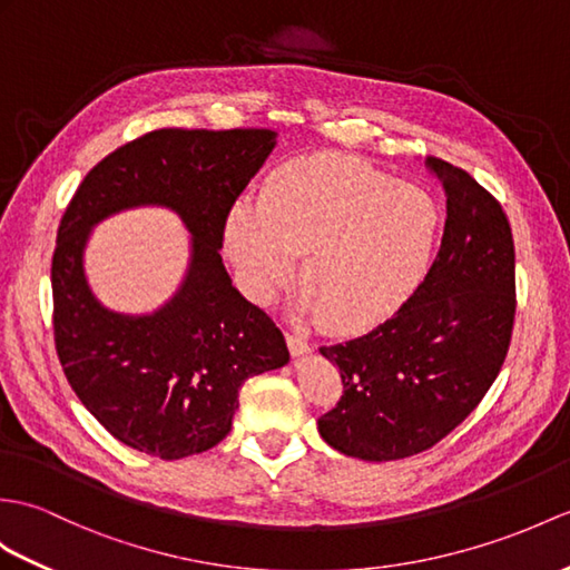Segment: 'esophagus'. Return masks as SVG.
I'll list each match as a JSON object with an SVG mask.
<instances>
[{"instance_id": "esophagus-1", "label": "esophagus", "mask_w": 570, "mask_h": 570, "mask_svg": "<svg viewBox=\"0 0 570 570\" xmlns=\"http://www.w3.org/2000/svg\"><path fill=\"white\" fill-rule=\"evenodd\" d=\"M286 345H288V352L294 356H303V354L311 352V342L306 337L294 335V333L286 335Z\"/></svg>"}]
</instances>
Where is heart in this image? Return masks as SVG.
Returning a JSON list of instances; mask_svg holds the SVG:
<instances>
[{"instance_id": "obj_1", "label": "heart", "mask_w": 570, "mask_h": 570, "mask_svg": "<svg viewBox=\"0 0 570 570\" xmlns=\"http://www.w3.org/2000/svg\"><path fill=\"white\" fill-rule=\"evenodd\" d=\"M436 228L440 208L422 187L356 157L321 153L276 169L262 204L230 210L225 249L257 303L272 301L303 257L301 311L321 315L333 333H356L410 296Z\"/></svg>"}]
</instances>
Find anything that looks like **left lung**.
Wrapping results in <instances>:
<instances>
[{
    "label": "left lung",
    "instance_id": "8db88e82",
    "mask_svg": "<svg viewBox=\"0 0 570 570\" xmlns=\"http://www.w3.org/2000/svg\"><path fill=\"white\" fill-rule=\"evenodd\" d=\"M442 181L440 253L386 323L321 347L340 366L342 399L317 420L337 452L393 461L425 452L493 386L514 325V243L505 210L469 171L428 157Z\"/></svg>",
    "mask_w": 570,
    "mask_h": 570
}]
</instances>
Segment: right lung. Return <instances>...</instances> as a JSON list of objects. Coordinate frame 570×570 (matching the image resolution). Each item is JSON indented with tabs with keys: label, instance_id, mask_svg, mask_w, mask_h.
Here are the masks:
<instances>
[{
	"label": "right lung",
	"instance_id": "add662e5",
	"mask_svg": "<svg viewBox=\"0 0 570 570\" xmlns=\"http://www.w3.org/2000/svg\"><path fill=\"white\" fill-rule=\"evenodd\" d=\"M276 145L267 128H160L89 169L52 253V330L62 372L118 442L165 461L202 454L230 432L245 379L288 362L282 330L230 282L218 249L235 198ZM165 205L193 233L178 294L148 316L104 309L83 276L104 217Z\"/></svg>",
	"mask_w": 570,
	"mask_h": 570
}]
</instances>
